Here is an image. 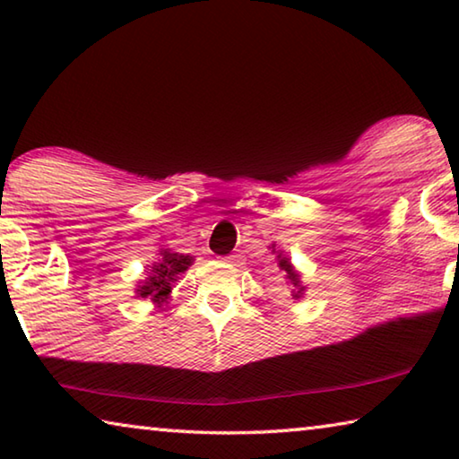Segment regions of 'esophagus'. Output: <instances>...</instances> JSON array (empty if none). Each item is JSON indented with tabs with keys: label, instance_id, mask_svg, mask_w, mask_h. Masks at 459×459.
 <instances>
[{
	"label": "esophagus",
	"instance_id": "34e87169",
	"mask_svg": "<svg viewBox=\"0 0 459 459\" xmlns=\"http://www.w3.org/2000/svg\"><path fill=\"white\" fill-rule=\"evenodd\" d=\"M238 254H228V256H223L225 263H238Z\"/></svg>",
	"mask_w": 459,
	"mask_h": 459
}]
</instances>
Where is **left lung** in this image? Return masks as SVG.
Here are the masks:
<instances>
[{"mask_svg":"<svg viewBox=\"0 0 459 459\" xmlns=\"http://www.w3.org/2000/svg\"><path fill=\"white\" fill-rule=\"evenodd\" d=\"M271 250H273V254H277V264H279V269L285 273L287 283H289V287H291V298L295 301L301 299L303 293H306V285L301 283L299 271L293 266L291 258H289L287 254H283V250L277 248V244H271Z\"/></svg>","mask_w":459,"mask_h":459,"instance_id":"8db88e82","label":"left lung"}]
</instances>
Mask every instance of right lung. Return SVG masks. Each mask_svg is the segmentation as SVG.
Instances as JSON below:
<instances>
[{"mask_svg":"<svg viewBox=\"0 0 459 459\" xmlns=\"http://www.w3.org/2000/svg\"><path fill=\"white\" fill-rule=\"evenodd\" d=\"M193 263L195 256H190V254L161 248L156 263L147 264L145 277L137 283L135 295L141 299H150L161 307L164 303L170 301L172 287L178 283L180 274H185Z\"/></svg>","mask_w":459,"mask_h":459,"instance_id":"1","label":"right lung"}]
</instances>
